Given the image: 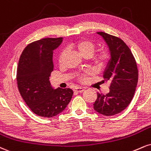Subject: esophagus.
<instances>
[{
	"instance_id": "obj_1",
	"label": "esophagus",
	"mask_w": 151,
	"mask_h": 151,
	"mask_svg": "<svg viewBox=\"0 0 151 151\" xmlns=\"http://www.w3.org/2000/svg\"><path fill=\"white\" fill-rule=\"evenodd\" d=\"M83 91H84V88H82V87H76V88H74V91L78 92V93H81Z\"/></svg>"
}]
</instances>
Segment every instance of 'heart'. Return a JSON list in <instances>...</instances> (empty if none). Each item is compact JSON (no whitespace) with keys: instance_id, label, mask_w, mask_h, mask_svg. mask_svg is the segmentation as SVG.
Returning <instances> with one entry per match:
<instances>
[{"instance_id":"heart-1","label":"heart","mask_w":151,"mask_h":151,"mask_svg":"<svg viewBox=\"0 0 151 151\" xmlns=\"http://www.w3.org/2000/svg\"><path fill=\"white\" fill-rule=\"evenodd\" d=\"M71 47L75 49L81 56L83 58H90L96 50V45L93 41L87 39H81L75 41L71 44ZM65 55V52L62 51L59 56V61L63 60ZM110 53L107 50H101L96 53L93 58V62L96 67L99 69H101L106 66L110 60ZM90 75V72H85L79 76V79L81 81L86 80V78Z\"/></svg>"}]
</instances>
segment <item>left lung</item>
Returning <instances> with one entry per match:
<instances>
[{
	"mask_svg": "<svg viewBox=\"0 0 151 151\" xmlns=\"http://www.w3.org/2000/svg\"><path fill=\"white\" fill-rule=\"evenodd\" d=\"M108 45L110 59L103 78L110 82V91L97 93L93 108L99 114L112 116L124 110L133 99L138 83L137 62L130 49L119 38L105 32H97Z\"/></svg>",
	"mask_w": 151,
	"mask_h": 151,
	"instance_id": "8db88e82",
	"label": "left lung"
}]
</instances>
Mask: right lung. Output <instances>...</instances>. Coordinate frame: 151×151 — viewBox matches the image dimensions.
Returning <instances> with one entry per match:
<instances>
[{
	"label": "right lung",
	"mask_w": 151,
	"mask_h": 151,
	"mask_svg": "<svg viewBox=\"0 0 151 151\" xmlns=\"http://www.w3.org/2000/svg\"><path fill=\"white\" fill-rule=\"evenodd\" d=\"M63 38H45L27 46L19 58L17 83L20 95L34 113L44 117L58 115L72 99L71 88L54 89L49 81L53 71L52 52Z\"/></svg>",
	"instance_id": "right-lung-1"
}]
</instances>
